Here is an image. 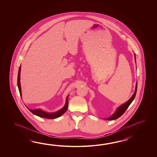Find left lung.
Returning a JSON list of instances; mask_svg holds the SVG:
<instances>
[{"mask_svg":"<svg viewBox=\"0 0 157 157\" xmlns=\"http://www.w3.org/2000/svg\"><path fill=\"white\" fill-rule=\"evenodd\" d=\"M134 56H135V60L136 61L135 54H134ZM137 87V82H136V87H135V92H134V93H133L132 96L131 97L130 99L128 100V101H127L126 103H124L123 104L121 105L120 107H118L116 111L112 116H110V117H108L107 118H105L104 120L108 121L114 120H116L118 118L121 117L125 112V111L128 108V107H129V105H130L131 103L132 102L133 99H135V96H136V94Z\"/></svg>","mask_w":157,"mask_h":157,"instance_id":"8db88e82","label":"left lung"}]
</instances>
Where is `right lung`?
Here are the masks:
<instances>
[{
  "label": "right lung",
  "instance_id": "obj_1",
  "mask_svg": "<svg viewBox=\"0 0 157 157\" xmlns=\"http://www.w3.org/2000/svg\"><path fill=\"white\" fill-rule=\"evenodd\" d=\"M20 73H21V65L19 68V70H18V79H17V84H18V90L20 91V96L22 98V93H21V87L20 83ZM68 96L66 98V104L62 109H60V110H58L56 112H52V113H49V112H45L42 109H30L29 108H27L29 109L30 112L31 113L34 114L35 115L39 117H42V118H48V119H54V118H57L58 117L61 116L62 114H63L67 110L68 106Z\"/></svg>",
  "mask_w": 157,
  "mask_h": 157
}]
</instances>
